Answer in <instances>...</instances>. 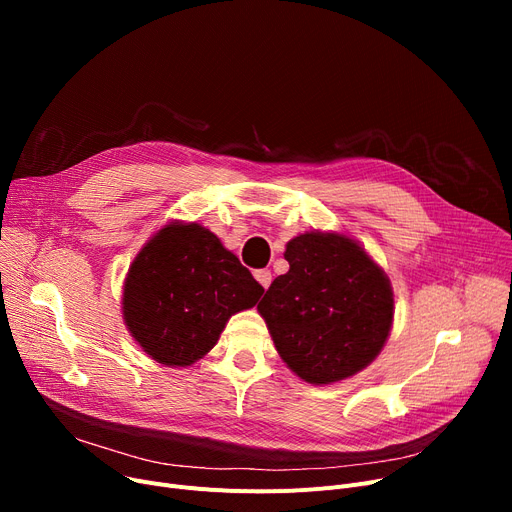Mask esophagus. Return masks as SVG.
<instances>
[{
  "label": "esophagus",
  "mask_w": 512,
  "mask_h": 512,
  "mask_svg": "<svg viewBox=\"0 0 512 512\" xmlns=\"http://www.w3.org/2000/svg\"><path fill=\"white\" fill-rule=\"evenodd\" d=\"M255 278H257V282H259L263 288H270V284H272V272H270V270H257V272H255Z\"/></svg>",
  "instance_id": "obj_1"
}]
</instances>
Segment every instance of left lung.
<instances>
[{
  "label": "left lung",
  "instance_id": "left-lung-1",
  "mask_svg": "<svg viewBox=\"0 0 512 512\" xmlns=\"http://www.w3.org/2000/svg\"><path fill=\"white\" fill-rule=\"evenodd\" d=\"M290 270L257 305L282 361L309 384H332L365 369L384 348L394 294L359 242L307 232L286 245Z\"/></svg>",
  "mask_w": 512,
  "mask_h": 512
}]
</instances>
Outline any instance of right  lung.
Here are the masks:
<instances>
[{
  "mask_svg": "<svg viewBox=\"0 0 512 512\" xmlns=\"http://www.w3.org/2000/svg\"><path fill=\"white\" fill-rule=\"evenodd\" d=\"M261 294L263 286L218 236L172 222L134 257L122 313L153 361L186 367L211 351L230 315L255 307Z\"/></svg>",
  "mask_w": 512,
  "mask_h": 512,
  "instance_id": "obj_1",
  "label": "right lung"
}]
</instances>
